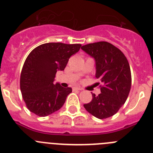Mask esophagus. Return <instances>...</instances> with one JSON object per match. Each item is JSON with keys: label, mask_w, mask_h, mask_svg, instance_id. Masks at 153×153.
Instances as JSON below:
<instances>
[{"label": "esophagus", "mask_w": 153, "mask_h": 153, "mask_svg": "<svg viewBox=\"0 0 153 153\" xmlns=\"http://www.w3.org/2000/svg\"><path fill=\"white\" fill-rule=\"evenodd\" d=\"M73 90L74 91H76V90H82V89L79 88V87H77V86H75V87H73Z\"/></svg>", "instance_id": "34e87169"}]
</instances>
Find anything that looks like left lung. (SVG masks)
<instances>
[{"instance_id":"1","label":"left lung","mask_w":153,"mask_h":153,"mask_svg":"<svg viewBox=\"0 0 153 153\" xmlns=\"http://www.w3.org/2000/svg\"><path fill=\"white\" fill-rule=\"evenodd\" d=\"M81 49L95 59L96 77L102 83L101 93H92V100L83 106L97 118H109L119 111L129 96L132 83L129 62L119 48L106 41L86 44Z\"/></svg>"}]
</instances>
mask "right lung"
<instances>
[{"mask_svg": "<svg viewBox=\"0 0 153 153\" xmlns=\"http://www.w3.org/2000/svg\"><path fill=\"white\" fill-rule=\"evenodd\" d=\"M81 44L47 43L30 53L21 74L20 87L30 111L47 117L63 106L70 87L53 84L58 70H63L70 57L79 51Z\"/></svg>", "mask_w": 153, "mask_h": 153, "instance_id": "add662e5", "label": "right lung"}]
</instances>
